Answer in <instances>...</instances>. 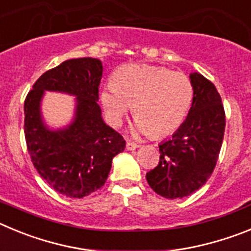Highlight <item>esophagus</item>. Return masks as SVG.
Masks as SVG:
<instances>
[{
  "mask_svg": "<svg viewBox=\"0 0 251 251\" xmlns=\"http://www.w3.org/2000/svg\"><path fill=\"white\" fill-rule=\"evenodd\" d=\"M126 147H127L128 151H134L136 148L139 147V145L138 143H134V142L127 141V145H126Z\"/></svg>",
  "mask_w": 251,
  "mask_h": 251,
  "instance_id": "1",
  "label": "esophagus"
}]
</instances>
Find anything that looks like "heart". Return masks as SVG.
Listing matches in <instances>:
<instances>
[{
  "label": "heart",
  "mask_w": 251,
  "mask_h": 251,
  "mask_svg": "<svg viewBox=\"0 0 251 251\" xmlns=\"http://www.w3.org/2000/svg\"><path fill=\"white\" fill-rule=\"evenodd\" d=\"M108 119L119 127L133 107L136 128L154 138L175 132L191 108L194 88L185 74L153 65H129L119 69L117 80L101 92Z\"/></svg>",
  "instance_id": "1"
}]
</instances>
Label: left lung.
Returning a JSON list of instances; mask_svg holds the SVG:
<instances>
[{"label":"left lung","mask_w":251,"mask_h":251,"mask_svg":"<svg viewBox=\"0 0 251 251\" xmlns=\"http://www.w3.org/2000/svg\"><path fill=\"white\" fill-rule=\"evenodd\" d=\"M194 98L187 118L172 138L159 145V163L146 175L153 191L166 199H182L202 187L216 166L225 110L214 84L199 73L190 74Z\"/></svg>","instance_id":"obj_1"}]
</instances>
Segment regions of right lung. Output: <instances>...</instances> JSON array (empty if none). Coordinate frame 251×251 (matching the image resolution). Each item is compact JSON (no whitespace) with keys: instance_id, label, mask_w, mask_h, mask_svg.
Wrapping results in <instances>:
<instances>
[{"instance_id":"obj_1","label":"right lung","mask_w":251,"mask_h":251,"mask_svg":"<svg viewBox=\"0 0 251 251\" xmlns=\"http://www.w3.org/2000/svg\"><path fill=\"white\" fill-rule=\"evenodd\" d=\"M101 61L93 57L66 60L44 73L25 99V138L39 175L56 192L81 199L104 186L114 156L126 141L101 118L99 84ZM45 90L76 96L75 117L68 127L49 130L41 115Z\"/></svg>"}]
</instances>
